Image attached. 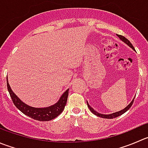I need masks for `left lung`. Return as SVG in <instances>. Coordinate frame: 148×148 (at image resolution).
I'll return each mask as SVG.
<instances>
[{"label": "left lung", "mask_w": 148, "mask_h": 148, "mask_svg": "<svg viewBox=\"0 0 148 148\" xmlns=\"http://www.w3.org/2000/svg\"><path fill=\"white\" fill-rule=\"evenodd\" d=\"M117 36H118L119 38V39L121 40V41H123L124 42H125V43L127 44V45H129V46H130V48H132V49H133L134 51H135V50H134V48L133 47V45H132V43L130 42V40H129L128 39H127V38H126L125 37H124V36L120 35V34H117ZM134 99L132 100L131 103H130V104H129L128 106H127V107L125 108H124V109H122V110H119V111H118V112L113 113V114H100V113H97L96 110H95L94 109H93L92 108L91 106L89 105L88 102H87V106H88V108H90V111H91V112L93 114H95V115L97 116H99V117H101V118H103V119H114V118H116V117L122 115L123 114H124L125 112H127V110H128L130 108V107L132 106L133 102H134Z\"/></svg>", "instance_id": "1"}]
</instances>
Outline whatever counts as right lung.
I'll list each match as a JSON object with an SVG mask.
<instances>
[{"mask_svg": "<svg viewBox=\"0 0 148 148\" xmlns=\"http://www.w3.org/2000/svg\"><path fill=\"white\" fill-rule=\"evenodd\" d=\"M7 87L13 103L16 107L27 116L40 121H51L56 118L61 114L66 104L69 90V89L66 90L64 94L61 96L58 102L52 106L45 108H34L27 105L17 97L16 95L12 91L8 84V77H7Z\"/></svg>", "mask_w": 148, "mask_h": 148, "instance_id": "obj_1", "label": "right lung"}]
</instances>
